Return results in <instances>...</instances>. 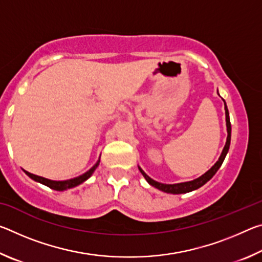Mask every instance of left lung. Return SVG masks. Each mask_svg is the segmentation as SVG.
<instances>
[{
	"label": "left lung",
	"instance_id": "8db88e82",
	"mask_svg": "<svg viewBox=\"0 0 262 262\" xmlns=\"http://www.w3.org/2000/svg\"><path fill=\"white\" fill-rule=\"evenodd\" d=\"M217 94H219V91H217ZM220 96V95H219ZM224 101V110H225V121H227V132H228V137H227V142H225V145L223 148V151H222L221 156L219 158V161H217L214 165H212L209 170H208L206 173H203L201 177H199V178L194 179L192 181H185V183H179V184H162V183H158V181L154 180L150 178V177L145 173V172L142 170V168L139 166V170L142 173V176L144 177L145 180L148 181L149 185L154 186L155 188H157L159 190H162V192H165V193H170V194H184V193H188V192H192V190H195L198 188H200L201 186L205 185L207 181H209L212 177L215 176V173L217 171H219V168L221 167L222 164L224 162V158L227 156V154L229 151V148H230V142H231V123H230V117H229V111H228V106L225 104V100Z\"/></svg>",
	"mask_w": 262,
	"mask_h": 262
}]
</instances>
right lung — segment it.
Returning a JSON list of instances; mask_svg holds the SVG:
<instances>
[{
    "label": "right lung",
    "instance_id": "1",
    "mask_svg": "<svg viewBox=\"0 0 262 262\" xmlns=\"http://www.w3.org/2000/svg\"><path fill=\"white\" fill-rule=\"evenodd\" d=\"M99 162H100V157L98 161H97V163L95 164L94 166H92L90 170L86 171L85 173H83L81 176L78 177H75V178L73 179H68V180H61V181H56V180H51V179H47V178H43V177H40V176H35V174H32L30 173V172L23 170L26 176H29L31 179L37 181V183H40L42 185L47 186V187H50L52 189L54 190H66V189H69V188H73V187H76V186L83 184L84 181H86L90 177L92 176V173H94L95 170L97 167H98L99 165Z\"/></svg>",
    "mask_w": 262,
    "mask_h": 262
}]
</instances>
